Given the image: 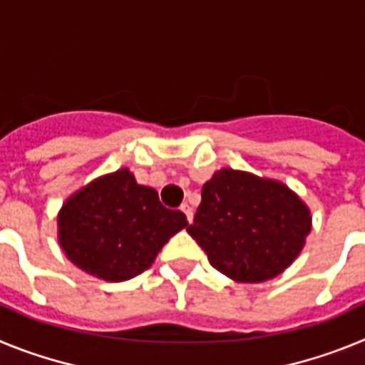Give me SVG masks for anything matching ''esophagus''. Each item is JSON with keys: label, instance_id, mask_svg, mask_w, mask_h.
Returning a JSON list of instances; mask_svg holds the SVG:
<instances>
[{"label": "esophagus", "instance_id": "34e87169", "mask_svg": "<svg viewBox=\"0 0 365 365\" xmlns=\"http://www.w3.org/2000/svg\"><path fill=\"white\" fill-rule=\"evenodd\" d=\"M180 212H182V214L186 215V221L192 222V219H193V210H192V206H190L188 202H182V205H180Z\"/></svg>", "mask_w": 365, "mask_h": 365}]
</instances>
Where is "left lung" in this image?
Listing matches in <instances>:
<instances>
[{
    "label": "left lung",
    "mask_w": 365,
    "mask_h": 365,
    "mask_svg": "<svg viewBox=\"0 0 365 365\" xmlns=\"http://www.w3.org/2000/svg\"><path fill=\"white\" fill-rule=\"evenodd\" d=\"M186 230L214 269L257 283L278 276L302 252L311 214L282 182L225 168L205 182Z\"/></svg>",
    "instance_id": "8db88e82"
}]
</instances>
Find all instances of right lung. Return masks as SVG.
Segmentation results:
<instances>
[{
	"instance_id": "right-lung-1",
	"label": "right lung",
	"mask_w": 365,
	"mask_h": 365,
	"mask_svg": "<svg viewBox=\"0 0 365 365\" xmlns=\"http://www.w3.org/2000/svg\"><path fill=\"white\" fill-rule=\"evenodd\" d=\"M188 222L128 170L100 177L63 205L58 228L63 252L78 269L124 282L150 269L168 240Z\"/></svg>"
}]
</instances>
